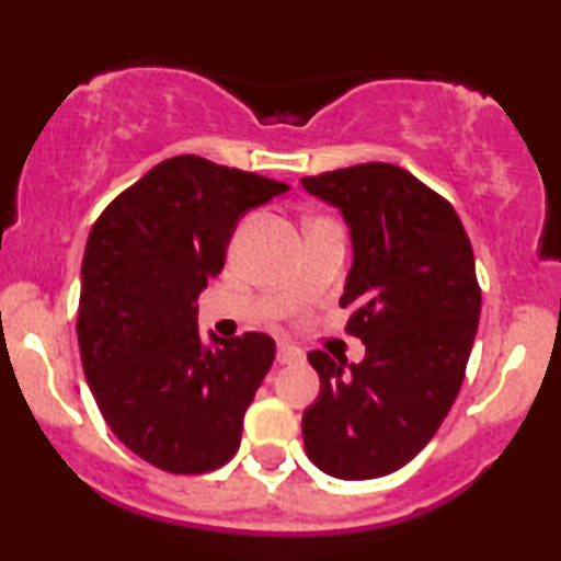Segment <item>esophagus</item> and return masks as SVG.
I'll return each mask as SVG.
<instances>
[{"label":"esophagus","instance_id":"esophagus-1","mask_svg":"<svg viewBox=\"0 0 561 561\" xmlns=\"http://www.w3.org/2000/svg\"><path fill=\"white\" fill-rule=\"evenodd\" d=\"M276 362H279V364H298V362H302V351L293 343H279V345H276Z\"/></svg>","mask_w":561,"mask_h":561}]
</instances>
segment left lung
<instances>
[{
	"label": "left lung",
	"mask_w": 561,
	"mask_h": 561,
	"mask_svg": "<svg viewBox=\"0 0 561 561\" xmlns=\"http://www.w3.org/2000/svg\"><path fill=\"white\" fill-rule=\"evenodd\" d=\"M343 214L353 242L340 306L362 364L308 353L317 403L302 443L321 472L371 480L409 465L459 396L480 319L472 244L454 205L401 165L362 163L302 176Z\"/></svg>",
	"instance_id": "left-lung-1"
}]
</instances>
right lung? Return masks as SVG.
Listing matches in <instances>:
<instances>
[{
    "instance_id": "1",
    "label": "right lung",
    "mask_w": 561,
    "mask_h": 561,
    "mask_svg": "<svg viewBox=\"0 0 561 561\" xmlns=\"http://www.w3.org/2000/svg\"><path fill=\"white\" fill-rule=\"evenodd\" d=\"M287 190L179 156L121 192L89 231L76 321L83 375L115 437L163 472H210L240 448L274 340L210 334L203 345L195 302L221 274L240 218Z\"/></svg>"
}]
</instances>
